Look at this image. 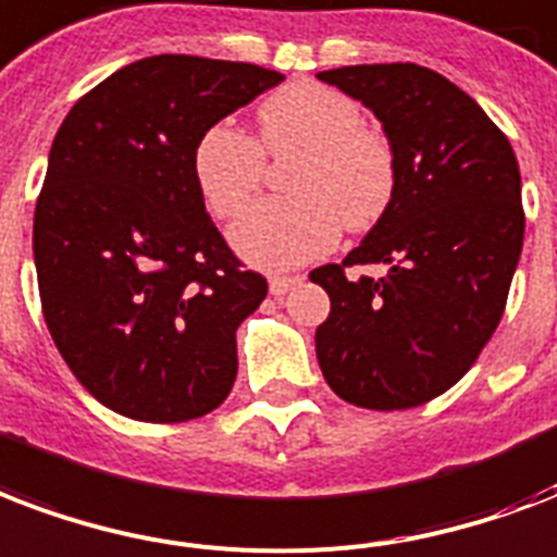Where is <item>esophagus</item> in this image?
<instances>
[{
	"mask_svg": "<svg viewBox=\"0 0 557 557\" xmlns=\"http://www.w3.org/2000/svg\"><path fill=\"white\" fill-rule=\"evenodd\" d=\"M297 280L300 277H283V274H274V277L269 280V288H271V295L274 297H283L288 292V288L295 286Z\"/></svg>",
	"mask_w": 557,
	"mask_h": 557,
	"instance_id": "34e87169",
	"label": "esophagus"
}]
</instances>
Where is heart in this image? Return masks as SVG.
<instances>
[{
  "mask_svg": "<svg viewBox=\"0 0 557 557\" xmlns=\"http://www.w3.org/2000/svg\"><path fill=\"white\" fill-rule=\"evenodd\" d=\"M260 147L231 122H215L193 148V172L215 215L239 212L265 172V154L300 151L288 172L292 198L253 203L231 227L242 260L262 269H288L315 260L350 231L380 219L394 195V154L388 139L362 125L350 96L297 81L271 92L257 110Z\"/></svg>",
  "mask_w": 557,
  "mask_h": 557,
  "instance_id": "heart-1",
  "label": "heart"
}]
</instances>
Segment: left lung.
I'll return each instance as SVG.
<instances>
[{
  "label": "left lung",
  "instance_id": "1",
  "mask_svg": "<svg viewBox=\"0 0 557 557\" xmlns=\"http://www.w3.org/2000/svg\"><path fill=\"white\" fill-rule=\"evenodd\" d=\"M382 122L394 195L342 265L309 274L330 295L315 354L342 400L423 406L476 362L503 318L520 250L523 198L515 148L453 81L418 63L318 72ZM350 264H385L350 281Z\"/></svg>",
  "mask_w": 557,
  "mask_h": 557
}]
</instances>
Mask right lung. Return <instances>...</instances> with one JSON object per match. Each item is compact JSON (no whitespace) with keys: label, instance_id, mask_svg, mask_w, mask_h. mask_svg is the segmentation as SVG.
Here are the masks:
<instances>
[{"label":"right lung","instance_id":"right-lung-1","mask_svg":"<svg viewBox=\"0 0 557 557\" xmlns=\"http://www.w3.org/2000/svg\"><path fill=\"white\" fill-rule=\"evenodd\" d=\"M283 78L154 54L92 87L54 134L34 210L42 315L81 385L125 418L181 423L231 394L236 326L269 286L207 215L193 148Z\"/></svg>","mask_w":557,"mask_h":557}]
</instances>
